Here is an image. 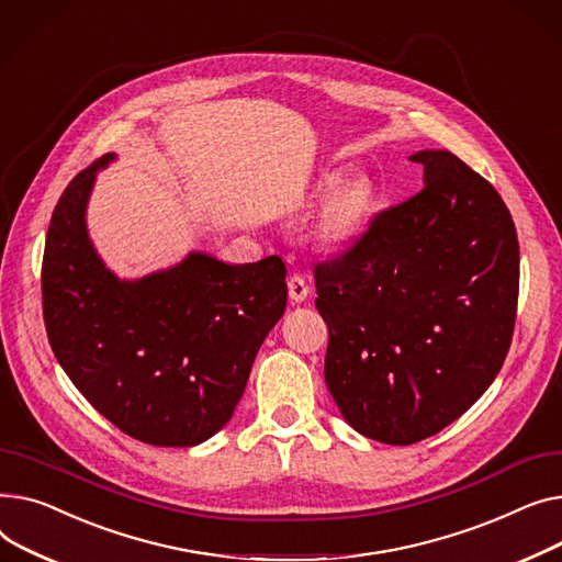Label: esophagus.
I'll return each instance as SVG.
<instances>
[{
    "instance_id": "obj_1",
    "label": "esophagus",
    "mask_w": 562,
    "mask_h": 562,
    "mask_svg": "<svg viewBox=\"0 0 562 562\" xmlns=\"http://www.w3.org/2000/svg\"><path fill=\"white\" fill-rule=\"evenodd\" d=\"M308 292H311V285H308V281L302 274H292L288 279V294H290L292 302H296V304L304 302L306 296H308Z\"/></svg>"
}]
</instances>
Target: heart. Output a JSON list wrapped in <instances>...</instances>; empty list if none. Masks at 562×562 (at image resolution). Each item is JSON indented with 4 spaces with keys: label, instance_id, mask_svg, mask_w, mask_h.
Instances as JSON below:
<instances>
[{
    "label": "heart",
    "instance_id": "1",
    "mask_svg": "<svg viewBox=\"0 0 562 562\" xmlns=\"http://www.w3.org/2000/svg\"><path fill=\"white\" fill-rule=\"evenodd\" d=\"M340 179V172H328L319 181V190H331ZM374 206V186L362 179H349L340 183L328 196L317 217V238L328 247H340L351 240L362 222L368 220Z\"/></svg>",
    "mask_w": 562,
    "mask_h": 562
}]
</instances>
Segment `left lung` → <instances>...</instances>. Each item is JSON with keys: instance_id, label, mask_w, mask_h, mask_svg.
I'll list each match as a JSON object with an SVG mask.
<instances>
[{"instance_id": "8db88e82", "label": "left lung", "mask_w": 562, "mask_h": 562, "mask_svg": "<svg viewBox=\"0 0 562 562\" xmlns=\"http://www.w3.org/2000/svg\"><path fill=\"white\" fill-rule=\"evenodd\" d=\"M424 188L315 262L324 379L366 438L413 445L463 415L510 349L519 243L499 196L445 149L411 156Z\"/></svg>"}]
</instances>
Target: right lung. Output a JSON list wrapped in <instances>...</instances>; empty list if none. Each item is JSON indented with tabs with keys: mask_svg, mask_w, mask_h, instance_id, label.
Segmentation results:
<instances>
[{
	"mask_svg": "<svg viewBox=\"0 0 562 562\" xmlns=\"http://www.w3.org/2000/svg\"><path fill=\"white\" fill-rule=\"evenodd\" d=\"M97 158L65 188L43 256V317L65 374L122 434L192 447L234 415L254 358L288 302L285 262L247 266L194 251L177 268L120 281L92 249L86 204Z\"/></svg>",
	"mask_w": 562,
	"mask_h": 562,
	"instance_id": "right-lung-1",
	"label": "right lung"
}]
</instances>
